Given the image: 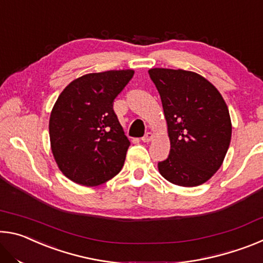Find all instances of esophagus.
I'll use <instances>...</instances> for the list:
<instances>
[{"label":"esophagus","mask_w":263,"mask_h":263,"mask_svg":"<svg viewBox=\"0 0 263 263\" xmlns=\"http://www.w3.org/2000/svg\"><path fill=\"white\" fill-rule=\"evenodd\" d=\"M153 138H154V135H153V133H152V132H147L144 137L141 138V140L144 141V142H149L151 140L153 139Z\"/></svg>","instance_id":"esophagus-1"}]
</instances>
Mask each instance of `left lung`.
<instances>
[{"instance_id": "8db88e82", "label": "left lung", "mask_w": 263, "mask_h": 263, "mask_svg": "<svg viewBox=\"0 0 263 263\" xmlns=\"http://www.w3.org/2000/svg\"><path fill=\"white\" fill-rule=\"evenodd\" d=\"M161 97L171 152L158 163L173 184L197 186L210 180L228 153L232 124L218 89L205 78L183 69L148 70Z\"/></svg>"}]
</instances>
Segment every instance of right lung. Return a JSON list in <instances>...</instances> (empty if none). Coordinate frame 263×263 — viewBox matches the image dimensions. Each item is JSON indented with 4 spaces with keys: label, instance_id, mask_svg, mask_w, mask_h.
<instances>
[{
    "label": "right lung",
    "instance_id": "add662e5",
    "mask_svg": "<svg viewBox=\"0 0 263 263\" xmlns=\"http://www.w3.org/2000/svg\"><path fill=\"white\" fill-rule=\"evenodd\" d=\"M135 70L89 73L70 82L50 116L51 149L66 177L95 186L121 172L130 141L114 111V100Z\"/></svg>",
    "mask_w": 263,
    "mask_h": 263
}]
</instances>
